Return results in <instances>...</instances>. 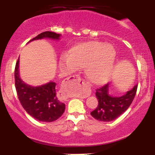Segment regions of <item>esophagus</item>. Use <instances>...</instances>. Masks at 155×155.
<instances>
[{
  "mask_svg": "<svg viewBox=\"0 0 155 155\" xmlns=\"http://www.w3.org/2000/svg\"><path fill=\"white\" fill-rule=\"evenodd\" d=\"M70 78L71 79V80L73 81H78V82H81V77L78 76V75H73V76H71L70 77ZM82 84H84V82L82 81Z\"/></svg>",
  "mask_w": 155,
  "mask_h": 155,
  "instance_id": "esophagus-1",
  "label": "esophagus"
}]
</instances>
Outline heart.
<instances>
[{"label": "heart", "mask_w": 155, "mask_h": 155, "mask_svg": "<svg viewBox=\"0 0 155 155\" xmlns=\"http://www.w3.org/2000/svg\"><path fill=\"white\" fill-rule=\"evenodd\" d=\"M116 59V50L113 45L92 40L72 46L61 57L59 66L66 73L84 69L87 82L91 85L99 86L112 76Z\"/></svg>", "instance_id": "obj_1"}]
</instances>
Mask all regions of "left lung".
<instances>
[{
  "label": "left lung",
  "instance_id": "left-lung-1",
  "mask_svg": "<svg viewBox=\"0 0 155 155\" xmlns=\"http://www.w3.org/2000/svg\"><path fill=\"white\" fill-rule=\"evenodd\" d=\"M109 84H106L98 88L95 93L98 105L96 109L91 112V115L99 121L110 122L118 118L130 107L137 89V84L124 95L113 97L109 94Z\"/></svg>",
  "mask_w": 155,
  "mask_h": 155
}]
</instances>
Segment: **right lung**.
Instances as JSON below:
<instances>
[{
	"instance_id": "add662e5",
	"label": "right lung",
	"mask_w": 155,
	"mask_h": 155,
	"mask_svg": "<svg viewBox=\"0 0 155 155\" xmlns=\"http://www.w3.org/2000/svg\"><path fill=\"white\" fill-rule=\"evenodd\" d=\"M61 35L53 31H44L29 42L44 38L59 39ZM18 68L19 58L15 69V83L17 95L25 110L39 121L53 122L60 118L65 110V104L57 97L55 82H49L38 87L27 84L19 76Z\"/></svg>"
}]
</instances>
